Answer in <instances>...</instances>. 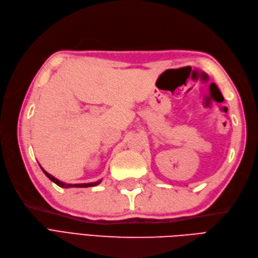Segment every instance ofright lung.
Instances as JSON below:
<instances>
[{"mask_svg": "<svg viewBox=\"0 0 258 258\" xmlns=\"http://www.w3.org/2000/svg\"><path fill=\"white\" fill-rule=\"evenodd\" d=\"M42 168V167H41ZM42 170H43V172L46 174V176H47L50 181H52L53 183H56L58 186H60V187H64V188H68V187H91V186H96V185H98L99 183H101V181H102V179H100V181H97V182H93V183H85V184H66V183H63V182H61V181H59V179H57L56 177H53L51 174H49L48 172H46V171L42 168Z\"/></svg>", "mask_w": 258, "mask_h": 258, "instance_id": "1", "label": "right lung"}]
</instances>
